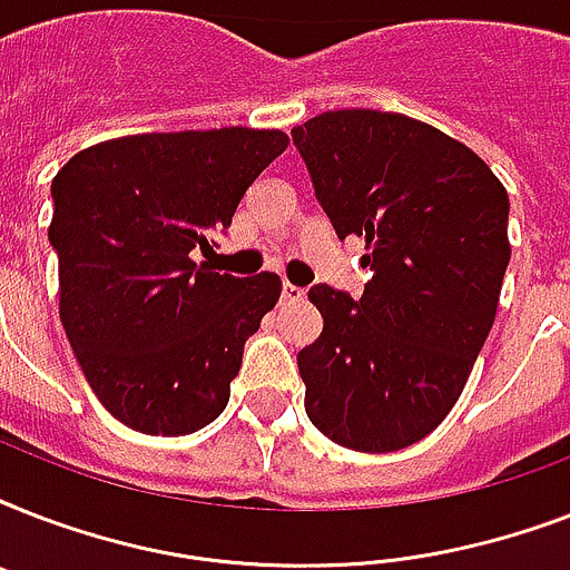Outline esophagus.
<instances>
[{
    "label": "esophagus",
    "mask_w": 570,
    "mask_h": 570,
    "mask_svg": "<svg viewBox=\"0 0 570 570\" xmlns=\"http://www.w3.org/2000/svg\"><path fill=\"white\" fill-rule=\"evenodd\" d=\"M284 302H304V289L295 284H284Z\"/></svg>",
    "instance_id": "esophagus-1"
}]
</instances>
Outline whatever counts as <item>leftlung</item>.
Segmentation results:
<instances>
[{
	"label": "left lung",
	"mask_w": 570,
	"mask_h": 570,
	"mask_svg": "<svg viewBox=\"0 0 570 570\" xmlns=\"http://www.w3.org/2000/svg\"><path fill=\"white\" fill-rule=\"evenodd\" d=\"M293 141L373 272L357 302L328 284L307 293L325 328L298 352L304 407L346 450H405L459 402L494 325L509 195L468 145L399 111H322Z\"/></svg>",
	"instance_id": "obj_1"
}]
</instances>
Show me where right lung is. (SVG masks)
<instances>
[{"instance_id": "1", "label": "right lung", "mask_w": 570, "mask_h": 570, "mask_svg": "<svg viewBox=\"0 0 570 570\" xmlns=\"http://www.w3.org/2000/svg\"><path fill=\"white\" fill-rule=\"evenodd\" d=\"M289 145L281 129H186L109 138L52 180L58 313L85 379L141 434H191L230 399L245 340L281 277L197 263L242 195Z\"/></svg>"}]
</instances>
